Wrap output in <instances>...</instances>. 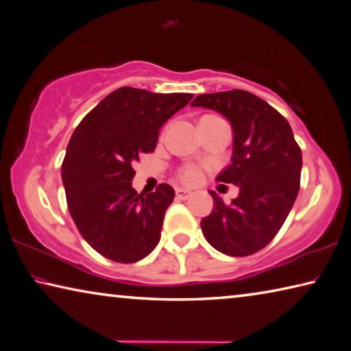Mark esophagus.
Segmentation results:
<instances>
[{
    "label": "esophagus",
    "mask_w": 351,
    "mask_h": 351,
    "mask_svg": "<svg viewBox=\"0 0 351 351\" xmlns=\"http://www.w3.org/2000/svg\"><path fill=\"white\" fill-rule=\"evenodd\" d=\"M176 196H177V199L185 200L188 197H191V191H188V189H185V188H177L176 189Z\"/></svg>",
    "instance_id": "obj_1"
}]
</instances>
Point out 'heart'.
<instances>
[{"label":"heart","mask_w":351,"mask_h":351,"mask_svg":"<svg viewBox=\"0 0 351 351\" xmlns=\"http://www.w3.org/2000/svg\"><path fill=\"white\" fill-rule=\"evenodd\" d=\"M179 177L183 183H186V185H197V183L202 182V171L196 166H185L180 172H179Z\"/></svg>","instance_id":"b5f03b06"}]
</instances>
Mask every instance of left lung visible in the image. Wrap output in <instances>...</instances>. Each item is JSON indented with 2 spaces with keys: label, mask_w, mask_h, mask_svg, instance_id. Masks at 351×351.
I'll list each match as a JSON object with an SVG mask.
<instances>
[{
  "label": "left lung",
  "mask_w": 351,
  "mask_h": 351,
  "mask_svg": "<svg viewBox=\"0 0 351 351\" xmlns=\"http://www.w3.org/2000/svg\"><path fill=\"white\" fill-rule=\"evenodd\" d=\"M191 106L219 112L232 124V163L216 180L239 188L232 204L210 191L215 208L200 222L204 237L226 255L255 254L275 238L295 202L300 147L286 118L249 91L199 95Z\"/></svg>",
  "instance_id": "8db88e82"
}]
</instances>
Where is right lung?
<instances>
[{
	"label": "right lung",
	"instance_id": "obj_1",
	"mask_svg": "<svg viewBox=\"0 0 351 351\" xmlns=\"http://www.w3.org/2000/svg\"><path fill=\"white\" fill-rule=\"evenodd\" d=\"M191 97L121 87L73 132L62 163L68 210L84 239L108 260L140 261L158 244L176 193L166 183L136 193L134 163L154 151L162 125Z\"/></svg>",
	"mask_w": 351,
	"mask_h": 351
}]
</instances>
